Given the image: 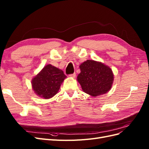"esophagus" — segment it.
I'll use <instances>...</instances> for the list:
<instances>
[{"label": "esophagus", "instance_id": "1", "mask_svg": "<svg viewBox=\"0 0 149 149\" xmlns=\"http://www.w3.org/2000/svg\"><path fill=\"white\" fill-rule=\"evenodd\" d=\"M70 77H71V78H75L76 73H74L73 74H70Z\"/></svg>", "mask_w": 149, "mask_h": 149}]
</instances>
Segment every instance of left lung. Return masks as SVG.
<instances>
[{"label": "left lung", "instance_id": "8db88e82", "mask_svg": "<svg viewBox=\"0 0 149 149\" xmlns=\"http://www.w3.org/2000/svg\"><path fill=\"white\" fill-rule=\"evenodd\" d=\"M81 73L77 80L83 91L97 96L109 91L113 83L114 74L110 68L101 62L86 60L79 66Z\"/></svg>", "mask_w": 149, "mask_h": 149}]
</instances>
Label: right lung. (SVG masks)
<instances>
[{
  "instance_id": "1",
  "label": "right lung",
  "mask_w": 149,
  "mask_h": 149,
  "mask_svg": "<svg viewBox=\"0 0 149 149\" xmlns=\"http://www.w3.org/2000/svg\"><path fill=\"white\" fill-rule=\"evenodd\" d=\"M66 78L62 70L52 65H47L32 79L31 86L37 96L49 99L58 92Z\"/></svg>"
}]
</instances>
